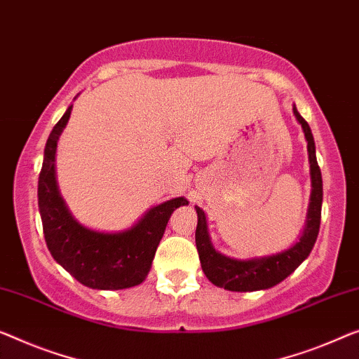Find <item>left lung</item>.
I'll return each mask as SVG.
<instances>
[{
    "instance_id": "8db88e82",
    "label": "left lung",
    "mask_w": 359,
    "mask_h": 359,
    "mask_svg": "<svg viewBox=\"0 0 359 359\" xmlns=\"http://www.w3.org/2000/svg\"><path fill=\"white\" fill-rule=\"evenodd\" d=\"M293 114L302 124L304 138L308 142L309 175H311V196L306 214L303 233L295 245L271 256H259L250 259H235L226 256L212 247L210 232H208L206 214L201 208L195 206L198 224L195 232L196 250L200 255L201 269L205 276L216 287L231 292H256L266 290L287 279L297 267L308 258L316 243L320 224V208H323V175L316 159V147L308 122L299 116L297 106L293 104Z\"/></svg>"
}]
</instances>
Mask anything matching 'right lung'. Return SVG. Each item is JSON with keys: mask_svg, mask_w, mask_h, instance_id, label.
Returning a JSON list of instances; mask_svg holds the SVG:
<instances>
[{"mask_svg": "<svg viewBox=\"0 0 359 359\" xmlns=\"http://www.w3.org/2000/svg\"><path fill=\"white\" fill-rule=\"evenodd\" d=\"M72 104L53 127L46 140L39 177V210L48 250L57 264L95 290H122L147 279L156 248L184 196L172 198L143 214L132 227L119 232H100L80 224L64 201L56 182V148L71 117Z\"/></svg>", "mask_w": 359, "mask_h": 359, "instance_id": "1", "label": "right lung"}]
</instances>
